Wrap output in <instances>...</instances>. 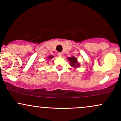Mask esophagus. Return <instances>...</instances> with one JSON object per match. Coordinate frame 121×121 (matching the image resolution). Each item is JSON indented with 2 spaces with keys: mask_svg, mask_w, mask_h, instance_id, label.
<instances>
[{
  "mask_svg": "<svg viewBox=\"0 0 121 121\" xmlns=\"http://www.w3.org/2000/svg\"><path fill=\"white\" fill-rule=\"evenodd\" d=\"M57 54H58L60 57H61L62 55H63V53H61V52H58V53H57Z\"/></svg>",
  "mask_w": 121,
  "mask_h": 121,
  "instance_id": "1",
  "label": "esophagus"
}]
</instances>
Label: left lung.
I'll return each mask as SVG.
<instances>
[{"label": "left lung", "mask_w": 121, "mask_h": 121, "mask_svg": "<svg viewBox=\"0 0 121 121\" xmlns=\"http://www.w3.org/2000/svg\"><path fill=\"white\" fill-rule=\"evenodd\" d=\"M68 60L70 61L71 63V65L72 67H79V65L77 61V59L74 57H69V58H68Z\"/></svg>", "instance_id": "8db88e82"}]
</instances>
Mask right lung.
<instances>
[{
  "mask_svg": "<svg viewBox=\"0 0 121 121\" xmlns=\"http://www.w3.org/2000/svg\"><path fill=\"white\" fill-rule=\"evenodd\" d=\"M49 58H53V56H50V57H49Z\"/></svg>",
  "mask_w": 121,
  "mask_h": 121,
  "instance_id": "add662e5",
  "label": "right lung"
}]
</instances>
